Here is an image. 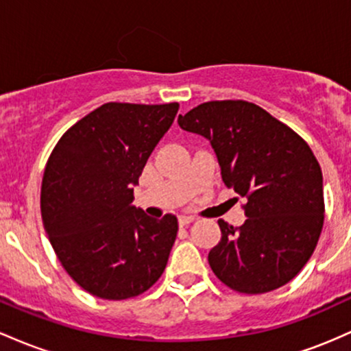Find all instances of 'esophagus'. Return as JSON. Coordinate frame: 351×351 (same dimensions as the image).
Returning a JSON list of instances; mask_svg holds the SVG:
<instances>
[{
  "label": "esophagus",
  "mask_w": 351,
  "mask_h": 351,
  "mask_svg": "<svg viewBox=\"0 0 351 351\" xmlns=\"http://www.w3.org/2000/svg\"><path fill=\"white\" fill-rule=\"evenodd\" d=\"M195 220V217H192V215H179V226L184 227V226H189V223H192Z\"/></svg>",
  "instance_id": "1"
}]
</instances>
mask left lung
<instances>
[{
    "instance_id": "8db88e82",
    "label": "left lung",
    "mask_w": 351,
    "mask_h": 351,
    "mask_svg": "<svg viewBox=\"0 0 351 351\" xmlns=\"http://www.w3.org/2000/svg\"><path fill=\"white\" fill-rule=\"evenodd\" d=\"M210 141L227 187L247 202V220H219L222 239L208 252L220 282L257 295L289 283L312 257L325 219L324 177L293 129L247 101H208L177 119Z\"/></svg>"
}]
</instances>
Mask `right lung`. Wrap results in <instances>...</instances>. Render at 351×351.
Masks as SVG:
<instances>
[{
	"mask_svg": "<svg viewBox=\"0 0 351 351\" xmlns=\"http://www.w3.org/2000/svg\"><path fill=\"white\" fill-rule=\"evenodd\" d=\"M179 104L106 102L62 134L41 184L45 230L81 289L106 300L137 297L159 280L177 217L132 206L134 186Z\"/></svg>",
	"mask_w": 351,
	"mask_h": 351,
	"instance_id": "right-lung-1",
	"label": "right lung"
}]
</instances>
